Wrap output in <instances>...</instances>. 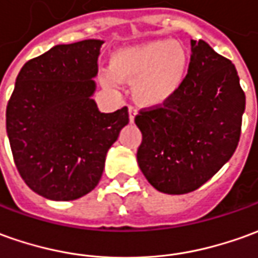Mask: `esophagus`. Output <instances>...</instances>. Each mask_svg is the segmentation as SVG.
<instances>
[{
	"label": "esophagus",
	"instance_id": "obj_1",
	"mask_svg": "<svg viewBox=\"0 0 258 258\" xmlns=\"http://www.w3.org/2000/svg\"><path fill=\"white\" fill-rule=\"evenodd\" d=\"M136 113H138L136 108H135V106H129V120H131V122H133V120H135Z\"/></svg>",
	"mask_w": 258,
	"mask_h": 258
}]
</instances>
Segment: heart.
Wrapping results in <instances>:
<instances>
[{
  "label": "heart",
  "instance_id": "heart-1",
  "mask_svg": "<svg viewBox=\"0 0 258 258\" xmlns=\"http://www.w3.org/2000/svg\"><path fill=\"white\" fill-rule=\"evenodd\" d=\"M186 70L184 46L175 40H147L126 46L111 57V73L102 77L106 87L133 81V97L143 106L164 105L180 90Z\"/></svg>",
  "mask_w": 258,
  "mask_h": 258
}]
</instances>
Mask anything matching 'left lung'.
<instances>
[{"label": "left lung", "mask_w": 258, "mask_h": 258, "mask_svg": "<svg viewBox=\"0 0 258 258\" xmlns=\"http://www.w3.org/2000/svg\"><path fill=\"white\" fill-rule=\"evenodd\" d=\"M246 95L229 58L204 40H191V61L180 90L164 105L142 109L138 163L157 191L191 192L233 156Z\"/></svg>", "instance_id": "obj_1"}]
</instances>
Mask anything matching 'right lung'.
I'll return each instance as SVG.
<instances>
[{"instance_id":"1","label":"right lung","mask_w":258,"mask_h":258,"mask_svg":"<svg viewBox=\"0 0 258 258\" xmlns=\"http://www.w3.org/2000/svg\"><path fill=\"white\" fill-rule=\"evenodd\" d=\"M104 40L57 44L26 61L7 105V133L26 185L73 201L98 185L106 153L129 123L127 108L98 109L92 94Z\"/></svg>"}]
</instances>
